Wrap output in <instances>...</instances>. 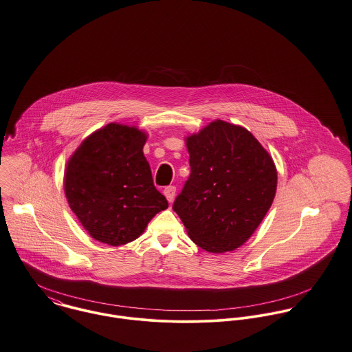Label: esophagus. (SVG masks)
<instances>
[{
    "mask_svg": "<svg viewBox=\"0 0 352 352\" xmlns=\"http://www.w3.org/2000/svg\"><path fill=\"white\" fill-rule=\"evenodd\" d=\"M175 192H177L175 186H167V188H164L163 195L167 198L168 202H173V199H174V197H175Z\"/></svg>",
    "mask_w": 352,
    "mask_h": 352,
    "instance_id": "34e87169",
    "label": "esophagus"
}]
</instances>
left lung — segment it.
<instances>
[{
	"label": "left lung",
	"mask_w": 352,
	"mask_h": 352,
	"mask_svg": "<svg viewBox=\"0 0 352 352\" xmlns=\"http://www.w3.org/2000/svg\"><path fill=\"white\" fill-rule=\"evenodd\" d=\"M190 177L173 209L208 252L243 245L273 204V157L245 128L216 120L186 138Z\"/></svg>",
	"instance_id": "1"
}]
</instances>
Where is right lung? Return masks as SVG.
Returning a JSON list of instances; mask_svg holds the SVG:
<instances>
[{
    "label": "right lung",
    "instance_id": "obj_1",
    "mask_svg": "<svg viewBox=\"0 0 352 352\" xmlns=\"http://www.w3.org/2000/svg\"><path fill=\"white\" fill-rule=\"evenodd\" d=\"M147 135L111 122L87 136L67 162L65 193L79 223L93 239L122 245L144 232L168 206L154 186L143 154Z\"/></svg>",
    "mask_w": 352,
    "mask_h": 352
}]
</instances>
